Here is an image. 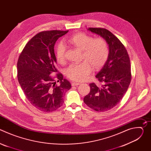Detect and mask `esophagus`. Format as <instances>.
<instances>
[{
    "instance_id": "esophagus-1",
    "label": "esophagus",
    "mask_w": 151,
    "mask_h": 151,
    "mask_svg": "<svg viewBox=\"0 0 151 151\" xmlns=\"http://www.w3.org/2000/svg\"><path fill=\"white\" fill-rule=\"evenodd\" d=\"M79 84H81L80 82H72V86H76V85H79Z\"/></svg>"
}]
</instances>
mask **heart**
Segmentation results:
<instances>
[{
  "label": "heart",
  "mask_w": 151,
  "mask_h": 151,
  "mask_svg": "<svg viewBox=\"0 0 151 151\" xmlns=\"http://www.w3.org/2000/svg\"><path fill=\"white\" fill-rule=\"evenodd\" d=\"M68 44L82 51V60L79 63L72 64L66 70L67 76L75 81L83 80L91 72L100 69L107 61L109 55V46L102 37L93 39L83 33H77L66 40ZM56 58L58 63L64 64L66 60V49L59 44L56 49Z\"/></svg>",
  "instance_id": "b5f03b06"
}]
</instances>
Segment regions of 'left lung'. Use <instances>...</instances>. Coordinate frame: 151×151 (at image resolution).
I'll return each instance as SVG.
<instances>
[{
    "mask_svg": "<svg viewBox=\"0 0 151 151\" xmlns=\"http://www.w3.org/2000/svg\"><path fill=\"white\" fill-rule=\"evenodd\" d=\"M88 30L106 40L109 55L96 76L100 85L90 83V92L85 96L83 101L96 111L105 112L116 106L128 90L132 79L130 57L122 42L108 30L99 27Z\"/></svg>",
    "mask_w": 151,
    "mask_h": 151,
    "instance_id": "1",
    "label": "left lung"
}]
</instances>
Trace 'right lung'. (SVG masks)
Returning a JSON list of instances; mask_svg holds the SVG:
<instances>
[{
    "label": "right lung",
    "mask_w": 151,
    "mask_h": 151,
    "mask_svg": "<svg viewBox=\"0 0 151 151\" xmlns=\"http://www.w3.org/2000/svg\"><path fill=\"white\" fill-rule=\"evenodd\" d=\"M69 30H49L38 33L27 43L17 62L19 83L29 102L38 110L50 112L61 107L64 92L71 85L56 68L54 45ZM56 73L54 76L51 75ZM60 81L56 84V80Z\"/></svg>",
    "instance_id": "right-lung-1"
}]
</instances>
